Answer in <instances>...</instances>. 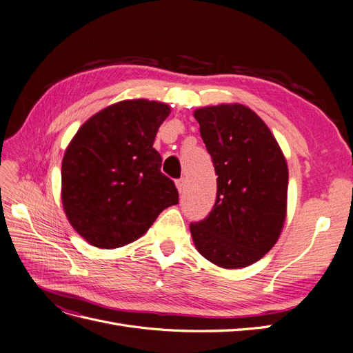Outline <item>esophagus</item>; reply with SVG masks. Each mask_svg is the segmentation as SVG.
<instances>
[{
  "label": "esophagus",
  "mask_w": 353,
  "mask_h": 353,
  "mask_svg": "<svg viewBox=\"0 0 353 353\" xmlns=\"http://www.w3.org/2000/svg\"><path fill=\"white\" fill-rule=\"evenodd\" d=\"M176 186H177V190H179L180 193L185 192V189H186V179L181 177V179L176 180Z\"/></svg>",
  "instance_id": "obj_1"
}]
</instances>
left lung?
<instances>
[{"label":"left lung","instance_id":"8db88e82","mask_svg":"<svg viewBox=\"0 0 353 353\" xmlns=\"http://www.w3.org/2000/svg\"><path fill=\"white\" fill-rule=\"evenodd\" d=\"M216 172V202L190 223L196 250L222 268L248 267L277 242L285 221L288 168L265 122L248 106L194 111Z\"/></svg>","mask_w":353,"mask_h":353}]
</instances>
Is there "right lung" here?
Here are the masks:
<instances>
[{"label":"right lung","mask_w":353,"mask_h":353,"mask_svg":"<svg viewBox=\"0 0 353 353\" xmlns=\"http://www.w3.org/2000/svg\"><path fill=\"white\" fill-rule=\"evenodd\" d=\"M170 106L147 99L117 102L78 130L62 161V203L85 241L112 250L139 239L168 206L174 181L152 147Z\"/></svg>","instance_id":"add662e5"}]
</instances>
